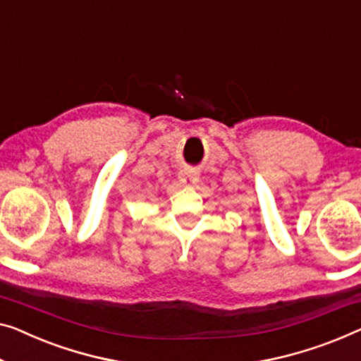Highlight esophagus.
I'll use <instances>...</instances> for the list:
<instances>
[{
    "label": "esophagus",
    "instance_id": "34e87169",
    "mask_svg": "<svg viewBox=\"0 0 361 361\" xmlns=\"http://www.w3.org/2000/svg\"><path fill=\"white\" fill-rule=\"evenodd\" d=\"M178 178H180L181 185H185V186H195L196 183H197V173H196V171L192 170V169H186V170H181V171H180Z\"/></svg>",
    "mask_w": 361,
    "mask_h": 361
}]
</instances>
